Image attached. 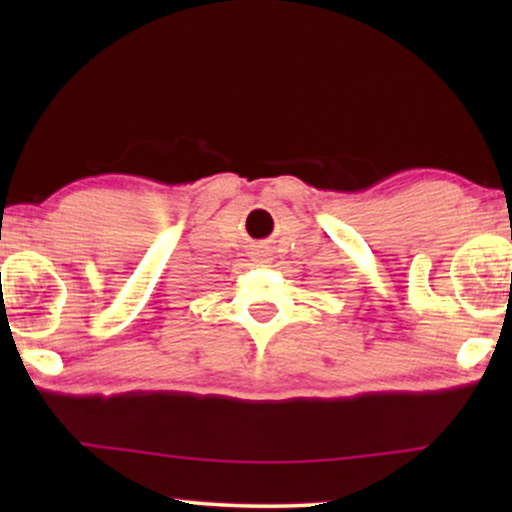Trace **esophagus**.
I'll return each mask as SVG.
<instances>
[{
	"mask_svg": "<svg viewBox=\"0 0 512 512\" xmlns=\"http://www.w3.org/2000/svg\"><path fill=\"white\" fill-rule=\"evenodd\" d=\"M251 258H254L258 265H268L272 263V251L268 247H263V244H258V247L251 249Z\"/></svg>",
	"mask_w": 512,
	"mask_h": 512,
	"instance_id": "obj_1",
	"label": "esophagus"
}]
</instances>
